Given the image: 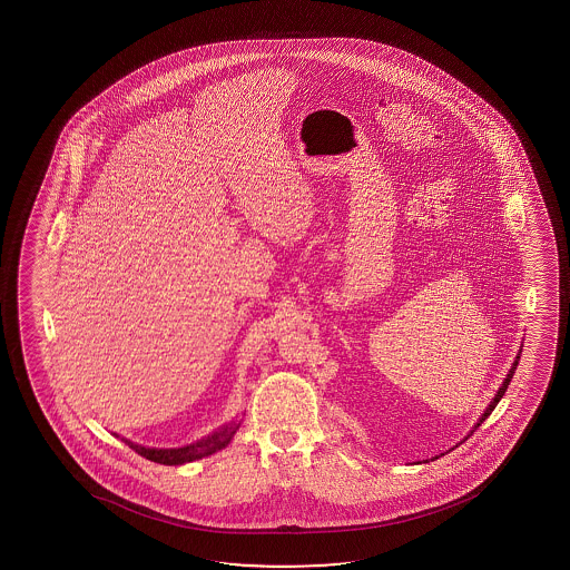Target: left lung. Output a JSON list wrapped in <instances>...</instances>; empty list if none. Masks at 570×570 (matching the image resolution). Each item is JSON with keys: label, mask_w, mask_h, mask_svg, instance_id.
<instances>
[{"label": "left lung", "mask_w": 570, "mask_h": 570, "mask_svg": "<svg viewBox=\"0 0 570 570\" xmlns=\"http://www.w3.org/2000/svg\"><path fill=\"white\" fill-rule=\"evenodd\" d=\"M518 360H520V354L515 356L514 364H512V367H510V372H508L507 377H504V382H502V385H500L499 391H497V395H494V399H492L491 405L487 406V411H484V413L481 414V419L476 421L475 429L471 430V434H473V432H475V430L479 429L481 424H483V421H487V419H489V414H491L492 411H494V406L499 405L500 399H502V395L507 393L508 385H510V382H512V377H514L515 366H518ZM471 434H468V438L471 436ZM468 438H465V440H468ZM455 448H458V445H455ZM452 450H450V452H452ZM442 455H444V453H442ZM434 460H438V458H434Z\"/></svg>", "instance_id": "1"}]
</instances>
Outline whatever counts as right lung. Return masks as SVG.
Masks as SVG:
<instances>
[{"label":"right lung","mask_w":570,"mask_h":570,"mask_svg":"<svg viewBox=\"0 0 570 570\" xmlns=\"http://www.w3.org/2000/svg\"><path fill=\"white\" fill-rule=\"evenodd\" d=\"M239 424H242V421H232L229 424H226V426L216 430L210 436L198 440L195 444L183 445V448H171V450L144 448V445L134 444V442L126 440V438H122V442L128 444V448H132L134 452L138 453V455L146 458V460L156 461V463H161V465H183V463L203 460V458H208V455L218 452V450H224V448L232 442L235 432L239 430ZM115 436H117V434H115Z\"/></svg>","instance_id":"1"}]
</instances>
